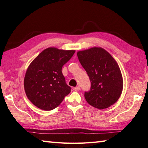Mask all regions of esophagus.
<instances>
[{"instance_id":"obj_1","label":"esophagus","mask_w":148,"mask_h":148,"mask_svg":"<svg viewBox=\"0 0 148 148\" xmlns=\"http://www.w3.org/2000/svg\"><path fill=\"white\" fill-rule=\"evenodd\" d=\"M74 89L75 90H80V87H79V86L75 87V88H74Z\"/></svg>"}]
</instances>
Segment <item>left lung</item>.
<instances>
[{
  "label": "left lung",
  "instance_id": "1",
  "mask_svg": "<svg viewBox=\"0 0 148 148\" xmlns=\"http://www.w3.org/2000/svg\"><path fill=\"white\" fill-rule=\"evenodd\" d=\"M77 55L91 82L90 90L84 94L88 104L103 109L116 103L123 91V79L116 60L101 47L79 51Z\"/></svg>",
  "mask_w": 148,
  "mask_h": 148
}]
</instances>
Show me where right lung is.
<instances>
[{"instance_id": "add662e5", "label": "right lung", "mask_w": 148, "mask_h": 148, "mask_svg": "<svg viewBox=\"0 0 148 148\" xmlns=\"http://www.w3.org/2000/svg\"><path fill=\"white\" fill-rule=\"evenodd\" d=\"M75 50L48 47L34 59L26 71L24 86L26 96L36 107L51 111L62 103L71 92L62 67Z\"/></svg>"}]
</instances>
